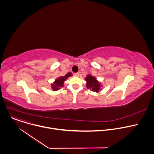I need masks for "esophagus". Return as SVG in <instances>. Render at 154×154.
I'll return each mask as SVG.
<instances>
[{"instance_id": "1", "label": "esophagus", "mask_w": 154, "mask_h": 154, "mask_svg": "<svg viewBox=\"0 0 154 154\" xmlns=\"http://www.w3.org/2000/svg\"><path fill=\"white\" fill-rule=\"evenodd\" d=\"M79 75H80V72H78L77 73H74V76H79Z\"/></svg>"}]
</instances>
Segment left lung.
<instances>
[{
	"label": "left lung",
	"instance_id": "8db88e82",
	"mask_svg": "<svg viewBox=\"0 0 154 154\" xmlns=\"http://www.w3.org/2000/svg\"><path fill=\"white\" fill-rule=\"evenodd\" d=\"M85 80L86 82V88L88 89H90L92 91H95L96 93L99 92L100 90L101 85L100 83L99 82L96 78L91 75H88L85 78Z\"/></svg>",
	"mask_w": 154,
	"mask_h": 154
}]
</instances>
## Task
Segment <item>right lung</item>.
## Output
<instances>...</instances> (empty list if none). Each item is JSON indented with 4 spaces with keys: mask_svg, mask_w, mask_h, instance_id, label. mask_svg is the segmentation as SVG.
I'll return each mask as SVG.
<instances>
[{
    "mask_svg": "<svg viewBox=\"0 0 154 154\" xmlns=\"http://www.w3.org/2000/svg\"><path fill=\"white\" fill-rule=\"evenodd\" d=\"M71 75H72V73L68 72L64 77H60L58 79H57L54 82V83L51 85V88L53 90V91H57L59 89H60V88L63 87L64 85V82Z\"/></svg>",
    "mask_w": 154,
    "mask_h": 154,
    "instance_id": "obj_1",
    "label": "right lung"
}]
</instances>
